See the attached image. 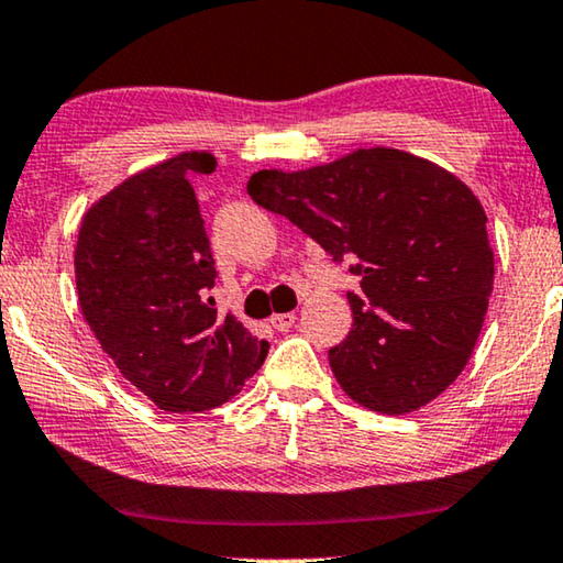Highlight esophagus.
<instances>
[{
  "label": "esophagus",
  "instance_id": "1",
  "mask_svg": "<svg viewBox=\"0 0 563 563\" xmlns=\"http://www.w3.org/2000/svg\"><path fill=\"white\" fill-rule=\"evenodd\" d=\"M296 323V313H273L271 316V325L278 331H288Z\"/></svg>",
  "mask_w": 563,
  "mask_h": 563
}]
</instances>
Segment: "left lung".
<instances>
[{
    "instance_id": "8db88e82",
    "label": "left lung",
    "mask_w": 563,
    "mask_h": 563,
    "mask_svg": "<svg viewBox=\"0 0 563 563\" xmlns=\"http://www.w3.org/2000/svg\"><path fill=\"white\" fill-rule=\"evenodd\" d=\"M247 195L288 217L335 263L354 260V325L329 351L356 405L407 415L463 372L493 292V247L473 189L409 151L372 146L310 169H263Z\"/></svg>"
}]
</instances>
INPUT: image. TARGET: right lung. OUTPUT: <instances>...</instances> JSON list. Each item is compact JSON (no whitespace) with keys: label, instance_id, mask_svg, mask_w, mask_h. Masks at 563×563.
<instances>
[{"label":"right lung","instance_id":"add662e5","mask_svg":"<svg viewBox=\"0 0 563 563\" xmlns=\"http://www.w3.org/2000/svg\"><path fill=\"white\" fill-rule=\"evenodd\" d=\"M209 151H184L123 179L82 214L75 285L82 318L123 379L164 412H207L263 366L271 343L217 316L214 257L191 179Z\"/></svg>","mask_w":563,"mask_h":563}]
</instances>
